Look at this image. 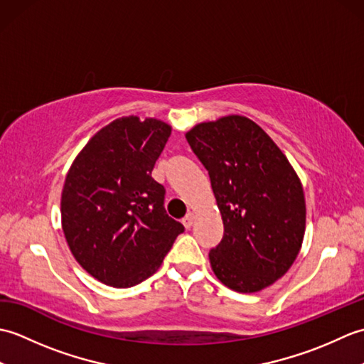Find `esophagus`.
I'll return each mask as SVG.
<instances>
[{"label": "esophagus", "mask_w": 364, "mask_h": 364, "mask_svg": "<svg viewBox=\"0 0 364 364\" xmlns=\"http://www.w3.org/2000/svg\"><path fill=\"white\" fill-rule=\"evenodd\" d=\"M181 223L184 225V228L189 230V228L192 227V223H194V214L189 213V214L186 215V218H184V219L181 220Z\"/></svg>", "instance_id": "1"}]
</instances>
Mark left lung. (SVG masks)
I'll use <instances>...</instances> for the list:
<instances>
[{"instance_id": "obj_1", "label": "left lung", "mask_w": 364, "mask_h": 364, "mask_svg": "<svg viewBox=\"0 0 364 364\" xmlns=\"http://www.w3.org/2000/svg\"><path fill=\"white\" fill-rule=\"evenodd\" d=\"M186 139L210 173L223 237L210 252L215 277L258 292L288 272L301 249L306 206L300 178L269 134L244 115L191 128Z\"/></svg>"}]
</instances>
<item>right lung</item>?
I'll list each match as a JSON object with an SVG mask.
<instances>
[{"label": "right lung", "instance_id": "add662e5", "mask_svg": "<svg viewBox=\"0 0 364 364\" xmlns=\"http://www.w3.org/2000/svg\"><path fill=\"white\" fill-rule=\"evenodd\" d=\"M170 133L158 119H115L90 137L67 172L65 241L80 266L112 288L153 275L184 231L164 210V186L151 178Z\"/></svg>", "mask_w": 364, "mask_h": 364}]
</instances>
